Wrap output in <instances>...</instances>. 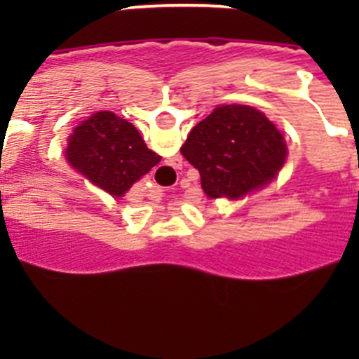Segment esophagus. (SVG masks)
Wrapping results in <instances>:
<instances>
[{
	"instance_id": "1",
	"label": "esophagus",
	"mask_w": 359,
	"mask_h": 359,
	"mask_svg": "<svg viewBox=\"0 0 359 359\" xmlns=\"http://www.w3.org/2000/svg\"><path fill=\"white\" fill-rule=\"evenodd\" d=\"M176 161H180V163H182V160H176Z\"/></svg>"
}]
</instances>
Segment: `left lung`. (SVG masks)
I'll return each instance as SVG.
<instances>
[{"label":"left lung","instance_id":"left-lung-1","mask_svg":"<svg viewBox=\"0 0 359 359\" xmlns=\"http://www.w3.org/2000/svg\"><path fill=\"white\" fill-rule=\"evenodd\" d=\"M182 154L201 176L208 198H241L266 185L286 160L280 131L250 106L215 107L190 131Z\"/></svg>","mask_w":359,"mask_h":359}]
</instances>
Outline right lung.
I'll return each mask as SVG.
<instances>
[{"label": "right lung", "mask_w": 359, "mask_h": 359, "mask_svg": "<svg viewBox=\"0 0 359 359\" xmlns=\"http://www.w3.org/2000/svg\"><path fill=\"white\" fill-rule=\"evenodd\" d=\"M66 156L95 185L120 198L161 156L147 149L131 122L113 111H98L69 136Z\"/></svg>", "instance_id": "obj_1"}]
</instances>
